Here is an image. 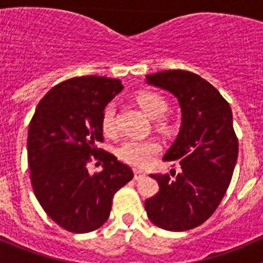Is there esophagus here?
I'll return each mask as SVG.
<instances>
[{"label": "esophagus", "instance_id": "34e87169", "mask_svg": "<svg viewBox=\"0 0 263 263\" xmlns=\"http://www.w3.org/2000/svg\"><path fill=\"white\" fill-rule=\"evenodd\" d=\"M134 173H135V179H136V181H139V179L144 178V177L146 176V173H145L144 171H141V169H135Z\"/></svg>", "mask_w": 263, "mask_h": 263}]
</instances>
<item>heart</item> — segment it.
<instances>
[{"label":"heart","instance_id":"obj_1","mask_svg":"<svg viewBox=\"0 0 263 263\" xmlns=\"http://www.w3.org/2000/svg\"><path fill=\"white\" fill-rule=\"evenodd\" d=\"M137 104L141 107L150 118H158L156 124L159 128L164 131H171L173 124L172 121L165 117V112L168 110V100L159 92L153 90H141L135 97ZM100 127L105 135H113L116 132L115 123V105L108 104L103 109L102 118H100ZM160 151V145L155 140H139L129 139L124 141L118 147V156L124 163L131 164L139 168H145L153 161V159L158 155Z\"/></svg>","mask_w":263,"mask_h":263}]
</instances>
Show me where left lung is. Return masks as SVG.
<instances>
[{
    "label": "left lung",
    "instance_id": "left-lung-1",
    "mask_svg": "<svg viewBox=\"0 0 263 263\" xmlns=\"http://www.w3.org/2000/svg\"><path fill=\"white\" fill-rule=\"evenodd\" d=\"M146 82L171 91L182 109V126L163 160L178 161L181 172L151 174L159 192L145 201L148 219L171 232L193 229L215 213L227 193L238 158V139L230 105L196 73L168 70Z\"/></svg>",
    "mask_w": 263,
    "mask_h": 263
}]
</instances>
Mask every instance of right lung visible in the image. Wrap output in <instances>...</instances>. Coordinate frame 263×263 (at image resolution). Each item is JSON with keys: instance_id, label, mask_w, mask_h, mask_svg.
<instances>
[{"instance_id": "obj_1", "label": "right lung", "mask_w": 263, "mask_h": 263, "mask_svg": "<svg viewBox=\"0 0 263 263\" xmlns=\"http://www.w3.org/2000/svg\"><path fill=\"white\" fill-rule=\"evenodd\" d=\"M123 89L117 79L81 76L55 85L29 124L28 164L34 195L47 215L71 233H89L108 220L113 196L134 172L102 142L103 109ZM95 158L103 171L91 176Z\"/></svg>"}]
</instances>
